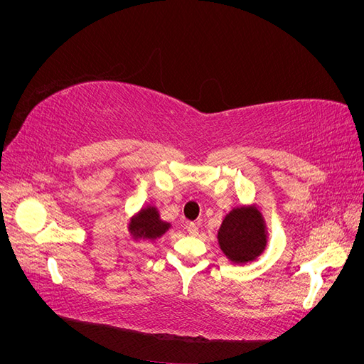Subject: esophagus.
<instances>
[{
  "label": "esophagus",
  "instance_id": "34e87169",
  "mask_svg": "<svg viewBox=\"0 0 364 364\" xmlns=\"http://www.w3.org/2000/svg\"><path fill=\"white\" fill-rule=\"evenodd\" d=\"M186 232H188L191 237H196L197 234H199V228H197L196 223H188L186 225Z\"/></svg>",
  "mask_w": 364,
  "mask_h": 364
}]
</instances>
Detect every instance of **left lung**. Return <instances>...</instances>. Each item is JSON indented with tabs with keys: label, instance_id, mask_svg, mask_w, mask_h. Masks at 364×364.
I'll use <instances>...</instances> for the list:
<instances>
[{
	"label": "left lung",
	"instance_id": "obj_1",
	"mask_svg": "<svg viewBox=\"0 0 364 364\" xmlns=\"http://www.w3.org/2000/svg\"><path fill=\"white\" fill-rule=\"evenodd\" d=\"M218 243L234 262L255 259L266 246V229L257 208H237L223 220Z\"/></svg>",
	"mask_w": 364,
	"mask_h": 364
}]
</instances>
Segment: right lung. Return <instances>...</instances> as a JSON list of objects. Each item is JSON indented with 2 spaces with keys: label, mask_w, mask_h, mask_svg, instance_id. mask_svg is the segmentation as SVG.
<instances>
[{
  "label": "right lung",
  "mask_w": 364,
  "mask_h": 364,
  "mask_svg": "<svg viewBox=\"0 0 364 364\" xmlns=\"http://www.w3.org/2000/svg\"><path fill=\"white\" fill-rule=\"evenodd\" d=\"M168 229V223L159 220L158 211L155 208L142 209L139 215L130 223V230L136 237L156 238L161 237Z\"/></svg>",
  "instance_id": "1"
}]
</instances>
